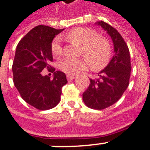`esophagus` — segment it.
<instances>
[{"mask_svg":"<svg viewBox=\"0 0 150 150\" xmlns=\"http://www.w3.org/2000/svg\"><path fill=\"white\" fill-rule=\"evenodd\" d=\"M67 79H68V80H69V81H70V80H72V79H75V75H67Z\"/></svg>","mask_w":150,"mask_h":150,"instance_id":"1","label":"esophagus"}]
</instances>
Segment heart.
<instances>
[{
  "label": "heart",
  "mask_w": 150,
  "mask_h": 150,
  "mask_svg": "<svg viewBox=\"0 0 150 150\" xmlns=\"http://www.w3.org/2000/svg\"><path fill=\"white\" fill-rule=\"evenodd\" d=\"M69 41H75L81 45V53L85 58H65L58 63L61 71L68 75H76L85 71L89 64L94 70H101L109 62L112 55V46L109 40L99 36L91 28H77L63 36ZM51 50L54 57L58 58L62 54V38L57 36L53 39Z\"/></svg>",
  "instance_id": "1"
}]
</instances>
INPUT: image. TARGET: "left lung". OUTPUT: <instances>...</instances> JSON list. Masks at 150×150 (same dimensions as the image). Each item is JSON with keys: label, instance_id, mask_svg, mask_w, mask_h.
<instances>
[{"label": "left lung", "instance_id": "8db88e82", "mask_svg": "<svg viewBox=\"0 0 150 150\" xmlns=\"http://www.w3.org/2000/svg\"><path fill=\"white\" fill-rule=\"evenodd\" d=\"M112 40L114 55L97 79H90L89 86L82 94L85 104L93 109H106L121 98L129 86L131 62L129 47L121 35L113 27L104 21H98Z\"/></svg>", "mask_w": 150, "mask_h": 150}]
</instances>
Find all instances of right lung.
Wrapping results in <instances>:
<instances>
[{"mask_svg":"<svg viewBox=\"0 0 150 150\" xmlns=\"http://www.w3.org/2000/svg\"><path fill=\"white\" fill-rule=\"evenodd\" d=\"M64 29L38 25L31 29L19 41L16 48L12 71L16 88L27 103L39 110H47L59 103L62 88L68 82L66 75L54 71L51 45ZM44 69L54 73L53 79L43 76Z\"/></svg>","mask_w":150,"mask_h":150,"instance_id":"obj_1","label":"right lung"}]
</instances>
